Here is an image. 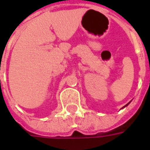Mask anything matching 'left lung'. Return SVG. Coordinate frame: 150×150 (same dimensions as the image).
<instances>
[{"label":"left lung","mask_w":150,"mask_h":150,"mask_svg":"<svg viewBox=\"0 0 150 150\" xmlns=\"http://www.w3.org/2000/svg\"><path fill=\"white\" fill-rule=\"evenodd\" d=\"M129 104H130V102H129V103H128V104H126V105H125V106H124V107H123V108H125V107H126V106H128V105H129Z\"/></svg>","instance_id":"left-lung-1"}]
</instances>
